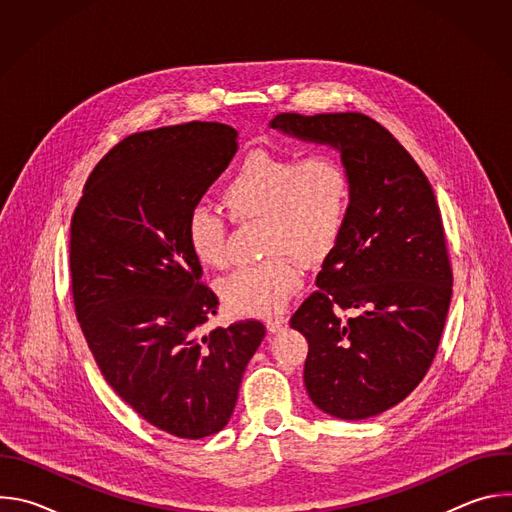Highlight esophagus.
<instances>
[{
  "label": "esophagus",
  "instance_id": "34e87169",
  "mask_svg": "<svg viewBox=\"0 0 512 512\" xmlns=\"http://www.w3.org/2000/svg\"><path fill=\"white\" fill-rule=\"evenodd\" d=\"M265 326H267V330H269L271 334H275V332H281V330L287 326V320H285L283 316L267 318V320H265Z\"/></svg>",
  "mask_w": 512,
  "mask_h": 512
}]
</instances>
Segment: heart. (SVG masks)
<instances>
[{"label":"heart","instance_id":"heart-1","mask_svg":"<svg viewBox=\"0 0 512 512\" xmlns=\"http://www.w3.org/2000/svg\"><path fill=\"white\" fill-rule=\"evenodd\" d=\"M221 204L239 221L263 218L269 259L239 267L218 281L229 310L247 316L279 312L302 283V259H318L338 239L350 204V178L332 154L304 158L253 152L221 192ZM186 245L204 267L227 261V225L206 206H194L184 225Z\"/></svg>","mask_w":512,"mask_h":512}]
</instances>
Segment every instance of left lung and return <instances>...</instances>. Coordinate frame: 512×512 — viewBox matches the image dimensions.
<instances>
[{
	"instance_id": "obj_1",
	"label": "left lung",
	"mask_w": 512,
	"mask_h": 512,
	"mask_svg": "<svg viewBox=\"0 0 512 512\" xmlns=\"http://www.w3.org/2000/svg\"><path fill=\"white\" fill-rule=\"evenodd\" d=\"M269 125L332 145L350 178L318 291L289 320L308 340L306 391L338 419L379 415L423 381L446 326L454 277L440 206L409 152L367 115L279 113Z\"/></svg>"
}]
</instances>
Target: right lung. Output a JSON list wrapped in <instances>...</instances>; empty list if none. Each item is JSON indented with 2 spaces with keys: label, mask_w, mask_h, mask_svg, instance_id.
Wrapping results in <instances>:
<instances>
[{
  "label": "right lung",
  "mask_w": 512,
  "mask_h": 512,
  "mask_svg": "<svg viewBox=\"0 0 512 512\" xmlns=\"http://www.w3.org/2000/svg\"><path fill=\"white\" fill-rule=\"evenodd\" d=\"M239 133L192 121L125 137L91 172L70 221L75 312L113 391L184 440L221 431L265 326L204 332L218 310L186 245L188 212L237 152Z\"/></svg>",
  "instance_id": "add662e5"
}]
</instances>
